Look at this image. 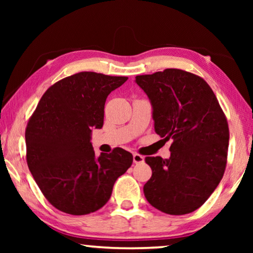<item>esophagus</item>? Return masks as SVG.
I'll return each mask as SVG.
<instances>
[{
	"instance_id": "34e87169",
	"label": "esophagus",
	"mask_w": 253,
	"mask_h": 253,
	"mask_svg": "<svg viewBox=\"0 0 253 253\" xmlns=\"http://www.w3.org/2000/svg\"><path fill=\"white\" fill-rule=\"evenodd\" d=\"M132 161H134L135 164H138V163H143L144 162V156L139 155V154L134 153L132 154Z\"/></svg>"
}]
</instances>
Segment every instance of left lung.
<instances>
[{"instance_id":"left-lung-1","label":"left lung","mask_w":253,"mask_h":253,"mask_svg":"<svg viewBox=\"0 0 253 253\" xmlns=\"http://www.w3.org/2000/svg\"><path fill=\"white\" fill-rule=\"evenodd\" d=\"M153 106L155 131L172 139L170 157H145L152 177L145 198L160 211L183 215L205 203L223 177L229 125L211 87L200 76L165 69L136 76Z\"/></svg>"}]
</instances>
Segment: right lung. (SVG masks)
Segmentation results:
<instances>
[{
    "mask_svg": "<svg viewBox=\"0 0 253 253\" xmlns=\"http://www.w3.org/2000/svg\"><path fill=\"white\" fill-rule=\"evenodd\" d=\"M127 77L84 71L51 85L25 129L27 163L34 181L59 211L84 215L104 207L132 155L121 147L95 156L92 128L104 125L105 102Z\"/></svg>",
    "mask_w": 253,
    "mask_h": 253,
    "instance_id": "right-lung-1",
    "label": "right lung"
}]
</instances>
